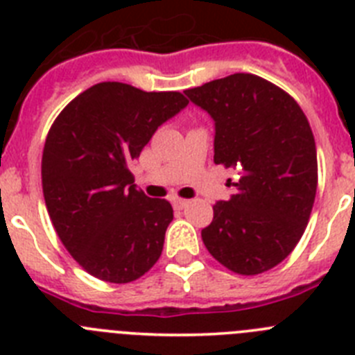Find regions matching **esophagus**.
<instances>
[{"instance_id":"obj_1","label":"esophagus","mask_w":355,"mask_h":355,"mask_svg":"<svg viewBox=\"0 0 355 355\" xmlns=\"http://www.w3.org/2000/svg\"><path fill=\"white\" fill-rule=\"evenodd\" d=\"M172 206H174V209H183L188 206V200L187 199H174L172 200Z\"/></svg>"}]
</instances>
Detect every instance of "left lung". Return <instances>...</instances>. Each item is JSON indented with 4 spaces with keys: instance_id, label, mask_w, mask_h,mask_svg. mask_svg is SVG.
I'll use <instances>...</instances> for the list:
<instances>
[{
    "instance_id": "1",
    "label": "left lung",
    "mask_w": 355,
    "mask_h": 355,
    "mask_svg": "<svg viewBox=\"0 0 355 355\" xmlns=\"http://www.w3.org/2000/svg\"><path fill=\"white\" fill-rule=\"evenodd\" d=\"M215 121L216 165L233 167L236 193L213 206L202 241L234 274L256 275L283 261L302 238L318 184L311 126L290 94L236 72L184 90Z\"/></svg>"
}]
</instances>
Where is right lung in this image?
<instances>
[{
  "mask_svg": "<svg viewBox=\"0 0 355 355\" xmlns=\"http://www.w3.org/2000/svg\"><path fill=\"white\" fill-rule=\"evenodd\" d=\"M188 105L180 92L97 83L55 119L42 153V192L65 249L106 283L153 268L174 211L137 190L131 163L163 122Z\"/></svg>",
  "mask_w": 355,
  "mask_h": 355,
  "instance_id": "1",
  "label": "right lung"
}]
</instances>
